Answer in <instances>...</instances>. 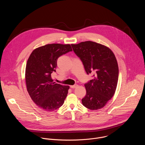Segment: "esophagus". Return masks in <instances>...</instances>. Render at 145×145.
Listing matches in <instances>:
<instances>
[{
	"mask_svg": "<svg viewBox=\"0 0 145 145\" xmlns=\"http://www.w3.org/2000/svg\"><path fill=\"white\" fill-rule=\"evenodd\" d=\"M78 87V86L77 84H75V85H73V86H71V88H76Z\"/></svg>",
	"mask_w": 145,
	"mask_h": 145,
	"instance_id": "esophagus-1",
	"label": "esophagus"
}]
</instances>
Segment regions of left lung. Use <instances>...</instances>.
Wrapping results in <instances>:
<instances>
[{
  "instance_id": "8db88e82",
  "label": "left lung",
  "mask_w": 145,
  "mask_h": 145,
  "mask_svg": "<svg viewBox=\"0 0 145 145\" xmlns=\"http://www.w3.org/2000/svg\"><path fill=\"white\" fill-rule=\"evenodd\" d=\"M71 45L87 73H94V78L84 84L87 93L82 105L91 110L102 108L113 97L117 87L119 68L115 54L109 48L92 41Z\"/></svg>"
}]
</instances>
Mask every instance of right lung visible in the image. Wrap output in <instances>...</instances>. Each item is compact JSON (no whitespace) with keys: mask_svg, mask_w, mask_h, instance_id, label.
I'll return each mask as SVG.
<instances>
[{"mask_svg":"<svg viewBox=\"0 0 145 145\" xmlns=\"http://www.w3.org/2000/svg\"><path fill=\"white\" fill-rule=\"evenodd\" d=\"M71 51L69 44H48L35 49L27 60V90L33 101L44 110L53 111L64 104L69 86L53 82L51 74L56 71L58 58Z\"/></svg>","mask_w":145,"mask_h":145,"instance_id":"1","label":"right lung"}]
</instances>
